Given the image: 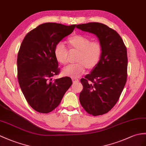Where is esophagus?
<instances>
[{"label":"esophagus","mask_w":146,"mask_h":146,"mask_svg":"<svg viewBox=\"0 0 146 146\" xmlns=\"http://www.w3.org/2000/svg\"><path fill=\"white\" fill-rule=\"evenodd\" d=\"M72 81L73 83H77L79 81V79L76 78H72Z\"/></svg>","instance_id":"34e87169"}]
</instances>
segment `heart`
<instances>
[{
    "label": "heart",
    "mask_w": 146,
    "mask_h": 146,
    "mask_svg": "<svg viewBox=\"0 0 146 146\" xmlns=\"http://www.w3.org/2000/svg\"><path fill=\"white\" fill-rule=\"evenodd\" d=\"M66 43L71 51H76V62L63 70V74L72 77H79L84 73L86 69L93 70L99 65L103 54V44L98 40L91 41L85 35L76 34L67 38ZM56 61L61 65L68 63V52L62 43H58L54 49Z\"/></svg>",
    "instance_id": "heart-1"
}]
</instances>
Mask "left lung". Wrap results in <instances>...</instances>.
Segmentation results:
<instances>
[{"mask_svg":"<svg viewBox=\"0 0 146 146\" xmlns=\"http://www.w3.org/2000/svg\"><path fill=\"white\" fill-rule=\"evenodd\" d=\"M76 27L95 34L103 44V54L100 64L80 80L83 88L79 98L88 113L94 116L103 115L115 106L126 84V46L116 31L103 23L90 22Z\"/></svg>","mask_w":146,"mask_h":146,"instance_id":"left-lung-1","label":"left lung"}]
</instances>
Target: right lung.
<instances>
[{
    "mask_svg": "<svg viewBox=\"0 0 146 146\" xmlns=\"http://www.w3.org/2000/svg\"><path fill=\"white\" fill-rule=\"evenodd\" d=\"M76 25L45 23L25 35L17 56V78L27 103L40 113H48L60 104L72 84L71 78L52 80L60 72L54 49Z\"/></svg>",
    "mask_w": 146,
    "mask_h": 146,
    "instance_id": "add662e5",
    "label": "right lung"
}]
</instances>
